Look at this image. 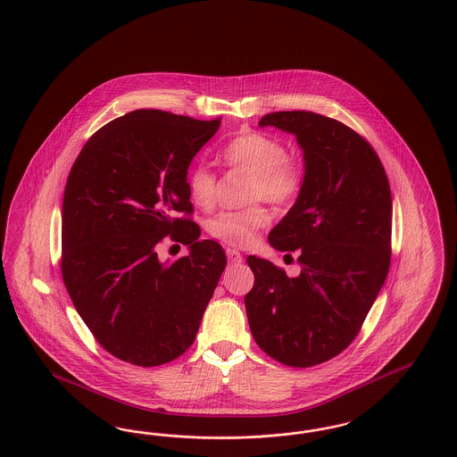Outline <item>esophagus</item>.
<instances>
[{"instance_id": "esophagus-1", "label": "esophagus", "mask_w": 457, "mask_h": 457, "mask_svg": "<svg viewBox=\"0 0 457 457\" xmlns=\"http://www.w3.org/2000/svg\"><path fill=\"white\" fill-rule=\"evenodd\" d=\"M226 255H228V260H229V263H241L243 262V255L237 252V250H235V248H228L226 250Z\"/></svg>"}]
</instances>
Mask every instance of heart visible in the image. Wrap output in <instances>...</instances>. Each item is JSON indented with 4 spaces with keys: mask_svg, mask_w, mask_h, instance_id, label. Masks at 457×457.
<instances>
[{
    "mask_svg": "<svg viewBox=\"0 0 457 457\" xmlns=\"http://www.w3.org/2000/svg\"><path fill=\"white\" fill-rule=\"evenodd\" d=\"M220 160L228 168L252 173L248 185L250 201H265L275 207H289L301 195L306 182L303 162L287 153L278 137L265 132H243L220 149ZM187 185L192 201L202 209L216 202L218 175L205 163L190 166ZM269 222L267 211L253 204L245 209L222 211L207 220V233L233 246L248 245L258 229Z\"/></svg>",
    "mask_w": 457,
    "mask_h": 457,
    "instance_id": "1",
    "label": "heart"
}]
</instances>
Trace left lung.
<instances>
[{
    "label": "left lung",
    "instance_id": "1",
    "mask_svg": "<svg viewBox=\"0 0 457 457\" xmlns=\"http://www.w3.org/2000/svg\"><path fill=\"white\" fill-rule=\"evenodd\" d=\"M263 126L293 132L304 151L301 195L269 235L278 252H299V277L248 256L246 294L258 347L277 362L312 367L355 340L391 262L393 201L383 163L359 132L308 110L272 112ZM291 255V253H289Z\"/></svg>",
    "mask_w": 457,
    "mask_h": 457
}]
</instances>
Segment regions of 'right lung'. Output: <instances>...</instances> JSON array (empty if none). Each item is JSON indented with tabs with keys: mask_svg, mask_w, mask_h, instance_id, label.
<instances>
[{
	"mask_svg": "<svg viewBox=\"0 0 457 457\" xmlns=\"http://www.w3.org/2000/svg\"><path fill=\"white\" fill-rule=\"evenodd\" d=\"M156 109L98 129L71 166L61 226V274L74 308L113 357L166 364L195 340L226 267L220 243L199 239L187 185L192 158L220 128ZM171 238L191 253L160 262Z\"/></svg>",
	"mask_w": 457,
	"mask_h": 457,
	"instance_id": "add662e5",
	"label": "right lung"
}]
</instances>
